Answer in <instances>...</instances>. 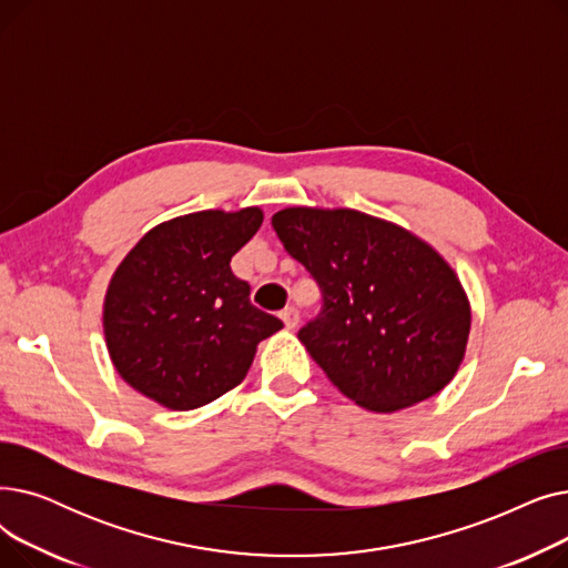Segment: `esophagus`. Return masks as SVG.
Instances as JSON below:
<instances>
[{"label": "esophagus", "instance_id": "34e87169", "mask_svg": "<svg viewBox=\"0 0 568 568\" xmlns=\"http://www.w3.org/2000/svg\"><path fill=\"white\" fill-rule=\"evenodd\" d=\"M281 320L285 322L287 329H294V326L300 324V311H296L294 306H290V308H285V311L281 313Z\"/></svg>", "mask_w": 568, "mask_h": 568}]
</instances>
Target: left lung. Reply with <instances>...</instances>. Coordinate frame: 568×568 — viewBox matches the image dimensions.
I'll use <instances>...</instances> for the list:
<instances>
[{
	"instance_id": "1",
	"label": "left lung",
	"mask_w": 568,
	"mask_h": 568,
	"mask_svg": "<svg viewBox=\"0 0 568 568\" xmlns=\"http://www.w3.org/2000/svg\"><path fill=\"white\" fill-rule=\"evenodd\" d=\"M272 225L322 292L300 341L343 396L396 412L454 379L471 313L454 268L428 244L354 209L290 206Z\"/></svg>"
}]
</instances>
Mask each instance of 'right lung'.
Instances as JSON below:
<instances>
[{"mask_svg":"<svg viewBox=\"0 0 568 568\" xmlns=\"http://www.w3.org/2000/svg\"><path fill=\"white\" fill-rule=\"evenodd\" d=\"M257 206L197 212L149 230L114 272L103 308L110 359L135 392L195 409L242 382L283 322L251 304L232 255L262 225Z\"/></svg>","mask_w":568,"mask_h":568,"instance_id":"add662e5","label":"right lung"}]
</instances>
